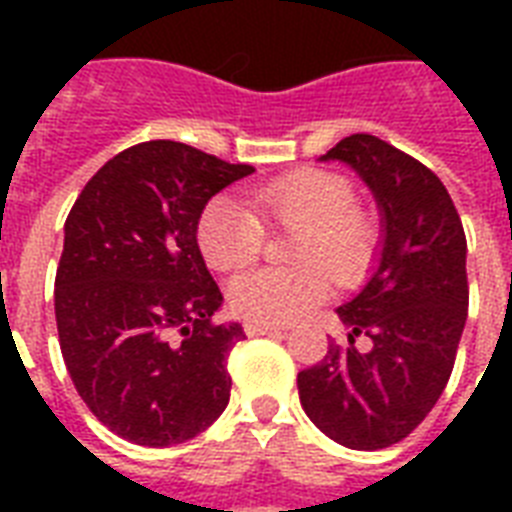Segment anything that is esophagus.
I'll use <instances>...</instances> for the list:
<instances>
[{
	"label": "esophagus",
	"mask_w": 512,
	"mask_h": 512,
	"mask_svg": "<svg viewBox=\"0 0 512 512\" xmlns=\"http://www.w3.org/2000/svg\"><path fill=\"white\" fill-rule=\"evenodd\" d=\"M244 332H247L249 337L279 335L281 327H276V324H263V321H247V324H244Z\"/></svg>",
	"instance_id": "1"
}]
</instances>
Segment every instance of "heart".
<instances>
[{
  "label": "heart",
  "instance_id": "obj_1",
  "mask_svg": "<svg viewBox=\"0 0 512 512\" xmlns=\"http://www.w3.org/2000/svg\"><path fill=\"white\" fill-rule=\"evenodd\" d=\"M249 201L252 207L215 196L201 209L196 241L209 268L231 273L255 263L265 247V225L297 231L292 263L300 268H260L233 279L228 297L241 319H303L332 295V278L350 287L372 268L380 231L345 175L305 167L257 185Z\"/></svg>",
  "mask_w": 512,
  "mask_h": 512
}]
</instances>
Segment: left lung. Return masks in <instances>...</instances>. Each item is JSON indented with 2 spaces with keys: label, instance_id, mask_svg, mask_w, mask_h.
<instances>
[{
  "label": "left lung",
  "instance_id": "obj_1",
  "mask_svg": "<svg viewBox=\"0 0 512 512\" xmlns=\"http://www.w3.org/2000/svg\"><path fill=\"white\" fill-rule=\"evenodd\" d=\"M321 159L350 164L385 215L380 265L337 308L348 348L297 374L305 414L332 441L374 452L404 441L444 393L468 319L465 231L433 170L385 140L356 132ZM356 336L373 348L361 354Z\"/></svg>",
  "mask_w": 512,
  "mask_h": 512
}]
</instances>
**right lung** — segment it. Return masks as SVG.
Returning a JSON list of instances; mask_svg holds the SVG:
<instances>
[{"instance_id":"right-lung-1","label":"right lung","mask_w":512,"mask_h":512,"mask_svg":"<svg viewBox=\"0 0 512 512\" xmlns=\"http://www.w3.org/2000/svg\"><path fill=\"white\" fill-rule=\"evenodd\" d=\"M252 172L148 140L108 159L68 212L55 273L60 353L87 409L124 441L183 444L228 406V353L244 329L212 321L223 295L196 225L217 191Z\"/></svg>"}]
</instances>
